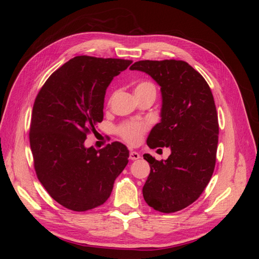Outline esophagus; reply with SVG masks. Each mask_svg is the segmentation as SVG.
I'll return each mask as SVG.
<instances>
[{"instance_id":"34e87169","label":"esophagus","mask_w":259,"mask_h":259,"mask_svg":"<svg viewBox=\"0 0 259 259\" xmlns=\"http://www.w3.org/2000/svg\"><path fill=\"white\" fill-rule=\"evenodd\" d=\"M130 159L131 160H138V159H140V154L138 153V152H136V151H131L130 152Z\"/></svg>"}]
</instances>
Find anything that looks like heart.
I'll use <instances>...</instances> for the list:
<instances>
[{
	"label": "heart",
	"instance_id": "1",
	"mask_svg": "<svg viewBox=\"0 0 259 259\" xmlns=\"http://www.w3.org/2000/svg\"><path fill=\"white\" fill-rule=\"evenodd\" d=\"M155 92V89L150 82H142L135 88V94L145 92ZM147 130V125L143 122H126L120 126L121 136L131 144H137L142 139L144 133Z\"/></svg>",
	"mask_w": 259,
	"mask_h": 259
}]
</instances>
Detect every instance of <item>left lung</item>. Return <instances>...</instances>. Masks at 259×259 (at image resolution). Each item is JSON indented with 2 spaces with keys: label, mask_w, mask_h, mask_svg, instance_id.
Segmentation results:
<instances>
[{
  "label": "left lung",
  "mask_w": 259,
  "mask_h": 259,
  "mask_svg": "<svg viewBox=\"0 0 259 259\" xmlns=\"http://www.w3.org/2000/svg\"><path fill=\"white\" fill-rule=\"evenodd\" d=\"M130 69L147 73L160 85L161 121L147 145L170 149L162 161L144 154L150 165L144 199L155 210L174 213L197 200L213 175L218 144L213 94L204 77L183 60H140Z\"/></svg>",
  "instance_id": "1"
}]
</instances>
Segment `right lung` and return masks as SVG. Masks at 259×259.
<instances>
[{
  "label": "right lung",
  "instance_id": "right-lung-1",
  "mask_svg": "<svg viewBox=\"0 0 259 259\" xmlns=\"http://www.w3.org/2000/svg\"><path fill=\"white\" fill-rule=\"evenodd\" d=\"M132 60L76 56L56 70L35 98L30 147L36 176L60 205L76 211L108 200L128 150L112 143L86 148V134L104 119L105 95L113 77Z\"/></svg>",
  "mask_w": 259,
  "mask_h": 259
}]
</instances>
